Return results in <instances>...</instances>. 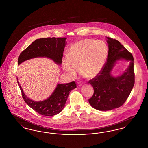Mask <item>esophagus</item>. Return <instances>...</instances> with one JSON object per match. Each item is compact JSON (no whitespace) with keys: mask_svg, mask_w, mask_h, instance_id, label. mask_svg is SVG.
Listing matches in <instances>:
<instances>
[{"mask_svg":"<svg viewBox=\"0 0 148 148\" xmlns=\"http://www.w3.org/2000/svg\"><path fill=\"white\" fill-rule=\"evenodd\" d=\"M77 85L79 86H82V85H83V83H80V82H78L77 83Z\"/></svg>","mask_w":148,"mask_h":148,"instance_id":"esophagus-1","label":"esophagus"}]
</instances>
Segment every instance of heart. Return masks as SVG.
<instances>
[{"label":"heart","mask_w":148,"mask_h":148,"mask_svg":"<svg viewBox=\"0 0 148 148\" xmlns=\"http://www.w3.org/2000/svg\"><path fill=\"white\" fill-rule=\"evenodd\" d=\"M108 53L105 42L86 39L73 44L67 56L62 60L64 73L69 77H74L77 68L82 76L89 78L96 77L102 69Z\"/></svg>","instance_id":"b5f03b06"}]
</instances>
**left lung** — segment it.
Instances as JSON below:
<instances>
[{
    "label": "left lung",
    "mask_w": 148,
    "mask_h": 148,
    "mask_svg": "<svg viewBox=\"0 0 148 148\" xmlns=\"http://www.w3.org/2000/svg\"><path fill=\"white\" fill-rule=\"evenodd\" d=\"M107 39L109 47L107 60L98 75L89 81L94 88V94L89 99V104L102 111L123 106L135 83L133 55L117 40L109 37ZM122 58L131 62L129 68L122 75L113 77L110 73L111 69L116 62Z\"/></svg>",
    "instance_id": "1"
}]
</instances>
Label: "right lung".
<instances>
[{
  "label": "right lung",
  "instance_id": "obj_1",
  "mask_svg": "<svg viewBox=\"0 0 148 148\" xmlns=\"http://www.w3.org/2000/svg\"><path fill=\"white\" fill-rule=\"evenodd\" d=\"M66 38H45L35 40L24 50L18 58V64L32 58L47 57L56 64H61L65 45ZM17 79L24 101L37 113L45 116H53L60 113L64 108L71 90L77 88L74 81L66 84L57 85L49 98L42 101H34L24 93Z\"/></svg>",
  "mask_w": 148,
  "mask_h": 148
}]
</instances>
